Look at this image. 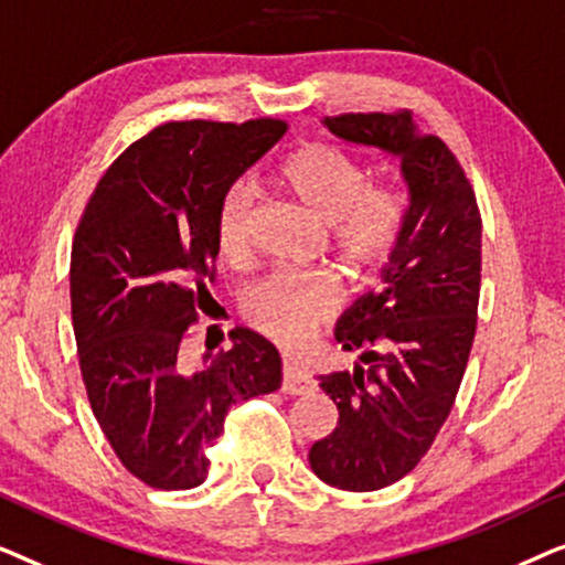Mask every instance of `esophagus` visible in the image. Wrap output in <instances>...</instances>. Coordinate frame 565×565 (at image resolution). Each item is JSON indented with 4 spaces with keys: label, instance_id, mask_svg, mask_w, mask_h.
Segmentation results:
<instances>
[{
    "label": "esophagus",
    "instance_id": "obj_1",
    "mask_svg": "<svg viewBox=\"0 0 565 565\" xmlns=\"http://www.w3.org/2000/svg\"><path fill=\"white\" fill-rule=\"evenodd\" d=\"M313 377L306 373L303 367L292 365V362H285L282 365V393L288 396H300V393L313 391Z\"/></svg>",
    "mask_w": 565,
    "mask_h": 565
}]
</instances>
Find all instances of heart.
Instances as JSON below:
<instances>
[{
    "instance_id": "1",
    "label": "heart",
    "mask_w": 565,
    "mask_h": 565,
    "mask_svg": "<svg viewBox=\"0 0 565 565\" xmlns=\"http://www.w3.org/2000/svg\"><path fill=\"white\" fill-rule=\"evenodd\" d=\"M280 188L298 207L327 226L334 257L352 275L381 273L396 254L408 226V195L401 184L373 182L365 161L329 143H306L273 169ZM252 198L242 184L226 190L215 213V249L226 262L249 254ZM339 290L329 275L282 273L246 292L244 313L254 327L282 347H298L334 313Z\"/></svg>"
}]
</instances>
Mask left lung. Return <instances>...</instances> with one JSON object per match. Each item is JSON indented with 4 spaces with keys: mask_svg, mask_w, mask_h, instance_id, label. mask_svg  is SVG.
<instances>
[{
    "mask_svg": "<svg viewBox=\"0 0 565 565\" xmlns=\"http://www.w3.org/2000/svg\"><path fill=\"white\" fill-rule=\"evenodd\" d=\"M331 134L401 157L412 192L406 234L383 288L342 316L337 342L354 370L319 375L339 408L308 452L313 473L342 491H377L412 473L443 429L466 373L481 296V211L466 169L412 110L342 113Z\"/></svg>",
    "mask_w": 565,
    "mask_h": 565,
    "instance_id": "1",
    "label": "left lung"
}]
</instances>
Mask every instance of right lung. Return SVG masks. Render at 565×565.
I'll list each match as a JSON object with an SVG mask.
<instances>
[{
    "instance_id": "1",
    "label": "right lung",
    "mask_w": 565,
    "mask_h": 565,
    "mask_svg": "<svg viewBox=\"0 0 565 565\" xmlns=\"http://www.w3.org/2000/svg\"><path fill=\"white\" fill-rule=\"evenodd\" d=\"M285 130L277 118L161 122L107 167L76 226L82 381L122 468L151 489L203 483L228 408L280 388V354L249 329L203 367L182 344L211 298L221 198Z\"/></svg>"
}]
</instances>
